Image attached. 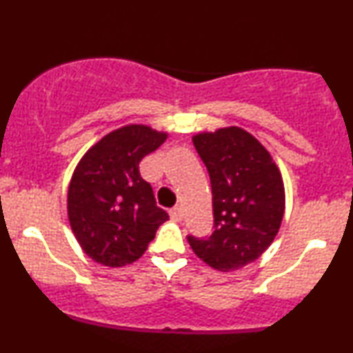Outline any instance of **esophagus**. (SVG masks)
Listing matches in <instances>:
<instances>
[{
  "label": "esophagus",
  "mask_w": 353,
  "mask_h": 353,
  "mask_svg": "<svg viewBox=\"0 0 353 353\" xmlns=\"http://www.w3.org/2000/svg\"><path fill=\"white\" fill-rule=\"evenodd\" d=\"M169 216H171V219H172L174 222H179V221H182V217H184V210H182V208H179V205H177V208L171 209Z\"/></svg>",
  "instance_id": "34e87169"
}]
</instances>
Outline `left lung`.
<instances>
[{
    "label": "left lung",
    "instance_id": "obj_1",
    "mask_svg": "<svg viewBox=\"0 0 353 353\" xmlns=\"http://www.w3.org/2000/svg\"><path fill=\"white\" fill-rule=\"evenodd\" d=\"M192 143L209 171L214 232L188 237L194 254L221 272L252 264L269 249L285 212L279 165L264 144L239 125L202 131Z\"/></svg>",
    "mask_w": 353,
    "mask_h": 353
}]
</instances>
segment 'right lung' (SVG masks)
<instances>
[{"label":"right lung","mask_w":353,"mask_h":353,"mask_svg":"<svg viewBox=\"0 0 353 353\" xmlns=\"http://www.w3.org/2000/svg\"><path fill=\"white\" fill-rule=\"evenodd\" d=\"M145 124H125L84 152L68 188V221L88 257L106 267L132 264L169 219L139 174L144 156L168 139Z\"/></svg>","instance_id":"right-lung-1"}]
</instances>
